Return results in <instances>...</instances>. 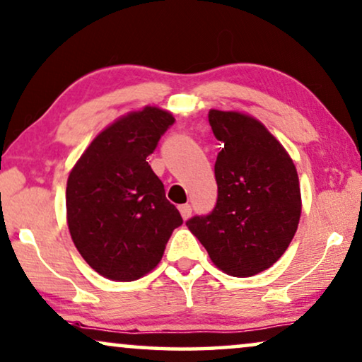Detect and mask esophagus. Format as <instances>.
Returning a JSON list of instances; mask_svg holds the SVG:
<instances>
[{"label":"esophagus","instance_id":"obj_1","mask_svg":"<svg viewBox=\"0 0 362 362\" xmlns=\"http://www.w3.org/2000/svg\"><path fill=\"white\" fill-rule=\"evenodd\" d=\"M180 212H181L182 218L187 220V218L191 217V214H192V207L189 206V204H182V206H180Z\"/></svg>","mask_w":362,"mask_h":362}]
</instances>
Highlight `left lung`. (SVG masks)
<instances>
[{"mask_svg": "<svg viewBox=\"0 0 362 362\" xmlns=\"http://www.w3.org/2000/svg\"><path fill=\"white\" fill-rule=\"evenodd\" d=\"M223 144L216 161L217 202L186 222L217 268L246 277L271 268L294 238L300 186L291 156L268 129L240 112L209 111Z\"/></svg>", "mask_w": 362, "mask_h": 362, "instance_id": "1", "label": "left lung"}]
</instances>
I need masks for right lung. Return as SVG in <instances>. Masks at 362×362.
<instances>
[{"label":"right lung","mask_w":362,"mask_h":362,"mask_svg":"<svg viewBox=\"0 0 362 362\" xmlns=\"http://www.w3.org/2000/svg\"><path fill=\"white\" fill-rule=\"evenodd\" d=\"M173 124L158 107L130 112L93 140L68 176L71 240L107 279L135 281L153 269L182 223L146 161Z\"/></svg>","instance_id":"right-lung-1"}]
</instances>
